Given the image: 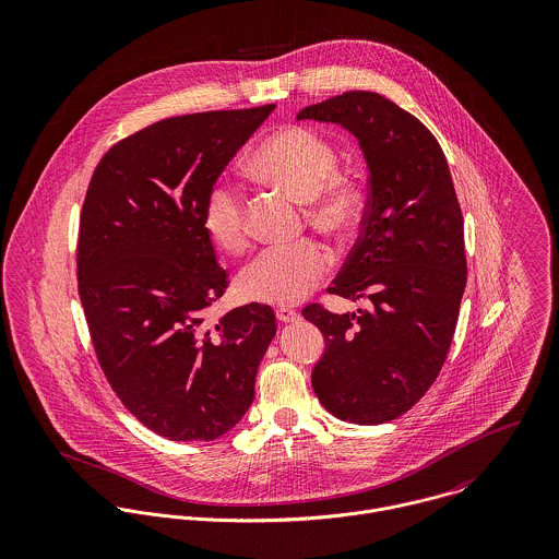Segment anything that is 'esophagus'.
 Listing matches in <instances>:
<instances>
[{
    "mask_svg": "<svg viewBox=\"0 0 559 559\" xmlns=\"http://www.w3.org/2000/svg\"><path fill=\"white\" fill-rule=\"evenodd\" d=\"M275 317L280 322H295V320L299 319V312H295V310H290V308H277L275 310Z\"/></svg>",
    "mask_w": 559,
    "mask_h": 559,
    "instance_id": "obj_1",
    "label": "esophagus"
}]
</instances>
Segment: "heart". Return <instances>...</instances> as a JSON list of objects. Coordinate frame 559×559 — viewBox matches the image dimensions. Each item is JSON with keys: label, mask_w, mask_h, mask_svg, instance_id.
<instances>
[{"label": "heart", "mask_w": 559, "mask_h": 559, "mask_svg": "<svg viewBox=\"0 0 559 559\" xmlns=\"http://www.w3.org/2000/svg\"><path fill=\"white\" fill-rule=\"evenodd\" d=\"M249 167L260 180L306 202L308 222L326 235L340 237L359 219L361 189L355 176L335 169V148L308 127L275 131L253 153ZM202 226L228 253H240L247 247L245 195L235 182L217 180L209 189ZM326 266L329 253L317 240L269 247L240 271V293L260 304H297L319 284Z\"/></svg>", "instance_id": "1"}]
</instances>
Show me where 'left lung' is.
<instances>
[{
    "instance_id": "8db88e82",
    "label": "left lung",
    "mask_w": 559,
    "mask_h": 559,
    "mask_svg": "<svg viewBox=\"0 0 559 559\" xmlns=\"http://www.w3.org/2000/svg\"><path fill=\"white\" fill-rule=\"evenodd\" d=\"M297 120L346 129L370 174L361 235L329 293L372 308L304 310L324 335L312 388L344 421L385 424L428 392L454 337L467 260L450 167L435 135L377 92H344Z\"/></svg>"
}]
</instances>
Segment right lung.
<instances>
[{
  "instance_id": "1",
  "label": "right lung",
  "mask_w": 559,
  "mask_h": 559,
  "mask_svg": "<svg viewBox=\"0 0 559 559\" xmlns=\"http://www.w3.org/2000/svg\"><path fill=\"white\" fill-rule=\"evenodd\" d=\"M273 109L155 122L105 153L85 193L78 277L98 364L122 404L171 441H213L239 424L277 331L264 304L209 319L228 275L202 226L209 189Z\"/></svg>"
}]
</instances>
